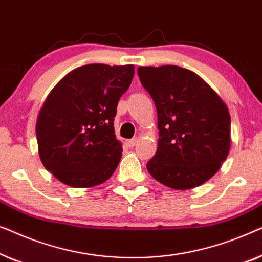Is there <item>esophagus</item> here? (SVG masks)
<instances>
[{
	"label": "esophagus",
	"instance_id": "esophagus-1",
	"mask_svg": "<svg viewBox=\"0 0 262 262\" xmlns=\"http://www.w3.org/2000/svg\"><path fill=\"white\" fill-rule=\"evenodd\" d=\"M138 141H139L138 138H134V139H130V140H127V141H126V145H127L128 147H130V148H132V147H134V146L136 145V143H138Z\"/></svg>",
	"mask_w": 262,
	"mask_h": 262
}]
</instances>
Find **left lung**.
Here are the masks:
<instances>
[{
  "label": "left lung",
  "instance_id": "1",
  "mask_svg": "<svg viewBox=\"0 0 262 262\" xmlns=\"http://www.w3.org/2000/svg\"><path fill=\"white\" fill-rule=\"evenodd\" d=\"M158 113L159 140L147 169L174 190L204 184L230 149V115L219 94L197 73L176 65L140 66Z\"/></svg>",
  "mask_w": 262,
  "mask_h": 262
}]
</instances>
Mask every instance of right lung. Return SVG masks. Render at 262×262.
Listing matches in <instances>:
<instances>
[{
    "mask_svg": "<svg viewBox=\"0 0 262 262\" xmlns=\"http://www.w3.org/2000/svg\"><path fill=\"white\" fill-rule=\"evenodd\" d=\"M134 65L89 64L69 72L51 90L36 120L40 160L59 182L91 187L108 180L122 157L116 106Z\"/></svg>",
    "mask_w": 262,
    "mask_h": 262,
    "instance_id": "1",
    "label": "right lung"
}]
</instances>
